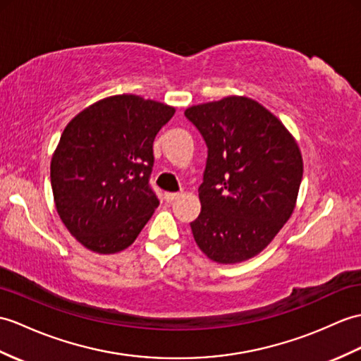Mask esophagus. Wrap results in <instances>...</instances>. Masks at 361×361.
<instances>
[{"label":"esophagus","mask_w":361,"mask_h":361,"mask_svg":"<svg viewBox=\"0 0 361 361\" xmlns=\"http://www.w3.org/2000/svg\"><path fill=\"white\" fill-rule=\"evenodd\" d=\"M181 195V192H164V200L167 203H172V201L177 200Z\"/></svg>","instance_id":"34e87169"}]
</instances>
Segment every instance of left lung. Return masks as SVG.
Instances as JSON below:
<instances>
[{
  "instance_id": "left-lung-1",
  "label": "left lung",
  "mask_w": 361,
  "mask_h": 361,
  "mask_svg": "<svg viewBox=\"0 0 361 361\" xmlns=\"http://www.w3.org/2000/svg\"><path fill=\"white\" fill-rule=\"evenodd\" d=\"M207 146L201 212L190 223L198 247L221 264L255 257L294 212L303 160L294 137L246 97L186 109Z\"/></svg>"
}]
</instances>
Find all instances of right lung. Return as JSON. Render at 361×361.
Wrapping results in <instances>:
<instances>
[{
    "label": "right lung",
    "instance_id": "obj_1",
    "mask_svg": "<svg viewBox=\"0 0 361 361\" xmlns=\"http://www.w3.org/2000/svg\"><path fill=\"white\" fill-rule=\"evenodd\" d=\"M175 109L138 95L99 99L66 126L50 163L56 212L97 254L129 247L160 204L154 140Z\"/></svg>",
    "mask_w": 361,
    "mask_h": 361
}]
</instances>
